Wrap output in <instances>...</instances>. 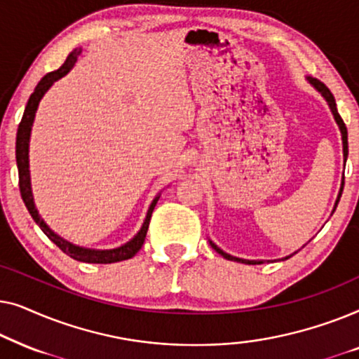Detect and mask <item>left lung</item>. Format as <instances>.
Returning <instances> with one entry per match:
<instances>
[{
    "label": "left lung",
    "mask_w": 359,
    "mask_h": 359,
    "mask_svg": "<svg viewBox=\"0 0 359 359\" xmlns=\"http://www.w3.org/2000/svg\"><path fill=\"white\" fill-rule=\"evenodd\" d=\"M307 81L311 83V85L316 88V90L320 93V95L325 97V101L328 102V106H330V111H332V114H333V117H335V121H337V124H338V127H340V132H341V140H343V158H345V161H346V158H348V130H346V126H345V122H343V119L340 117V114H338V111H337V102H335V97H333V95L330 93V90H328V88L323 85L322 81H318L317 78H312V76H307ZM343 184H345V178H343V181H341V188H340V193H338V198H337V203H335V208H333V212H335V209H337V205H338V201H340V198H341V191H343ZM209 243H210V247H212L215 252H217L219 255H222V257L225 258V259H230V262H237V263H247V264H259V263H263L262 259H243V258H237V257H232V255H229V253H225L224 250H220L217 245L215 243H212L209 240ZM292 255H289V257H286L284 259H287V258H291Z\"/></svg>",
    "instance_id": "left-lung-1"
}]
</instances>
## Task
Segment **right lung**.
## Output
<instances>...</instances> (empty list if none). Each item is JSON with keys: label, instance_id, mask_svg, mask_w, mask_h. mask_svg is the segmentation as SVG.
I'll list each match as a JSON object with an SVG mask.
<instances>
[{"label": "right lung", "instance_id": "right-lung-1", "mask_svg": "<svg viewBox=\"0 0 359 359\" xmlns=\"http://www.w3.org/2000/svg\"><path fill=\"white\" fill-rule=\"evenodd\" d=\"M80 53H81V47L75 48V50L67 57L65 63H63L58 70L47 73V75L39 81L36 90H34L31 97H29L26 109H24L21 124L18 127V135H16V161H18V171H19V189H21V198L24 201V204H26L29 214L32 215L34 222L42 229V232L46 233L63 253H67L70 258L83 263H100V264L117 263V262H122V259L132 258L142 248V245H144L145 237H147V230H149L151 212H154L155 205L158 203L160 194L151 201L149 212H147V217L144 220V224H142V229L139 230V233H137L130 242H127L124 245H121V247L112 248V250L83 248V247H78V245L67 242L65 238H62L60 235H57L46 222H43V219L37 212L36 204H34V196H32V188H31V173H29V140H31L34 117H36L37 106L39 102H41L42 96L46 95L47 90L53 85V83L60 80L62 76H65L67 73L72 70Z\"/></svg>", "mask_w": 359, "mask_h": 359}]
</instances>
